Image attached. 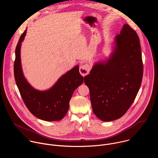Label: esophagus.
I'll return each mask as SVG.
<instances>
[{"label":"esophagus","instance_id":"1","mask_svg":"<svg viewBox=\"0 0 158 158\" xmlns=\"http://www.w3.org/2000/svg\"><path fill=\"white\" fill-rule=\"evenodd\" d=\"M90 70V66L88 64H84L80 67L79 69V73L82 76H85L87 75L89 73Z\"/></svg>","mask_w":158,"mask_h":158}]
</instances>
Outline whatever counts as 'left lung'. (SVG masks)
<instances>
[{
	"label": "left lung",
	"mask_w": 158,
	"mask_h": 158,
	"mask_svg": "<svg viewBox=\"0 0 158 158\" xmlns=\"http://www.w3.org/2000/svg\"><path fill=\"white\" fill-rule=\"evenodd\" d=\"M143 74L138 35L126 24L115 37L109 58L96 63L90 74L84 77L94 114L103 121L121 118L138 94Z\"/></svg>",
	"instance_id": "8db88e82"
}]
</instances>
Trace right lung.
<instances>
[{
  "instance_id": "right-lung-1",
  "label": "right lung",
  "mask_w": 158,
  "mask_h": 158,
  "mask_svg": "<svg viewBox=\"0 0 158 158\" xmlns=\"http://www.w3.org/2000/svg\"><path fill=\"white\" fill-rule=\"evenodd\" d=\"M26 31L21 35L15 48L14 72L16 84L26 107L34 116L46 121H60L68 111L73 94L82 84L84 77L79 73V65H76L49 89L40 91L33 88L24 76L20 61L21 43Z\"/></svg>"
}]
</instances>
